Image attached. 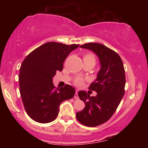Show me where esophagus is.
I'll return each mask as SVG.
<instances>
[{"mask_svg":"<svg viewBox=\"0 0 148 148\" xmlns=\"http://www.w3.org/2000/svg\"><path fill=\"white\" fill-rule=\"evenodd\" d=\"M74 99H79V96H78V90H76V93H75V95H74Z\"/></svg>","mask_w":148,"mask_h":148,"instance_id":"1","label":"esophagus"}]
</instances>
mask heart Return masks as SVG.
<instances>
[{
	"label": "heart",
	"mask_w": 148,
	"mask_h": 148,
	"mask_svg": "<svg viewBox=\"0 0 148 148\" xmlns=\"http://www.w3.org/2000/svg\"><path fill=\"white\" fill-rule=\"evenodd\" d=\"M84 62H88V63H92L95 64L96 62V58L95 56L93 53H87L84 54ZM84 83V79L81 78H76L74 81V84L77 86H81Z\"/></svg>",
	"instance_id": "1"
}]
</instances>
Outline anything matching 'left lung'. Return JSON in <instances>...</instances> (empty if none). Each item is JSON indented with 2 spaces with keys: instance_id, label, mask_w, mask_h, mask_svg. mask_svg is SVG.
<instances>
[{
  "instance_id": "8db88e82",
  "label": "left lung",
  "mask_w": 148,
  "mask_h": 148,
  "mask_svg": "<svg viewBox=\"0 0 148 148\" xmlns=\"http://www.w3.org/2000/svg\"><path fill=\"white\" fill-rule=\"evenodd\" d=\"M81 48L92 51L99 57L101 69L97 78L89 89L95 91L90 97L86 91L78 92L86 106L76 113L78 121L87 127H97L108 121L116 111L125 95V68L120 56L112 49L99 43H87Z\"/></svg>"
}]
</instances>
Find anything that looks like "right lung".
<instances>
[{
	"mask_svg": "<svg viewBox=\"0 0 148 148\" xmlns=\"http://www.w3.org/2000/svg\"><path fill=\"white\" fill-rule=\"evenodd\" d=\"M79 46L47 42L30 53L21 63L18 76L20 94L27 114L35 121H53L60 103L74 96L75 89L69 85L56 89L53 77L57 71L62 70L66 58Z\"/></svg>",
	"mask_w": 148,
	"mask_h": 148,
	"instance_id": "1",
	"label": "right lung"
}]
</instances>
